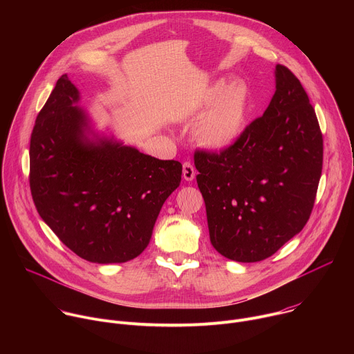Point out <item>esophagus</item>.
Here are the masks:
<instances>
[{
	"instance_id": "obj_1",
	"label": "esophagus",
	"mask_w": 354,
	"mask_h": 354,
	"mask_svg": "<svg viewBox=\"0 0 354 354\" xmlns=\"http://www.w3.org/2000/svg\"><path fill=\"white\" fill-rule=\"evenodd\" d=\"M194 176H196V171H194L193 165L190 162H185L183 164V179L190 182L194 179Z\"/></svg>"
}]
</instances>
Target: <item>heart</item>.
Masks as SVG:
<instances>
[{"instance_id":"heart-1","label":"heart","mask_w":354,"mask_h":354,"mask_svg":"<svg viewBox=\"0 0 354 354\" xmlns=\"http://www.w3.org/2000/svg\"><path fill=\"white\" fill-rule=\"evenodd\" d=\"M205 111L193 124V138L210 151H223L231 147L243 133L249 115V89L241 81H225L200 92L193 109Z\"/></svg>"}]
</instances>
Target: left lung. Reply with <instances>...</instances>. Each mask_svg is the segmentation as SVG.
Wrapping results in <instances>:
<instances>
[{"label":"left lung","mask_w":354,"mask_h":354,"mask_svg":"<svg viewBox=\"0 0 354 354\" xmlns=\"http://www.w3.org/2000/svg\"><path fill=\"white\" fill-rule=\"evenodd\" d=\"M276 92L228 148L196 151L197 186L212 245L236 262H259L307 224L322 172L324 140L308 95L284 66Z\"/></svg>","instance_id":"8db88e82"}]
</instances>
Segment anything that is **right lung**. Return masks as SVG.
<instances>
[{"label": "right lung", "mask_w": 354, "mask_h": 354, "mask_svg": "<svg viewBox=\"0 0 354 354\" xmlns=\"http://www.w3.org/2000/svg\"><path fill=\"white\" fill-rule=\"evenodd\" d=\"M78 100L63 75L37 115L29 148L32 197L41 220L80 258L123 263L149 243L182 164L95 133Z\"/></svg>", "instance_id": "obj_1"}]
</instances>
